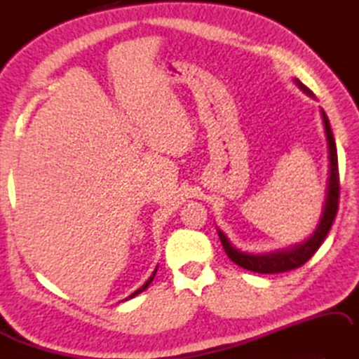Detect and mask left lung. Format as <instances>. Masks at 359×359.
Returning <instances> with one entry per match:
<instances>
[{
	"instance_id": "obj_1",
	"label": "left lung",
	"mask_w": 359,
	"mask_h": 359,
	"mask_svg": "<svg viewBox=\"0 0 359 359\" xmlns=\"http://www.w3.org/2000/svg\"><path fill=\"white\" fill-rule=\"evenodd\" d=\"M297 84L304 90L306 94L312 95L311 90L308 88H304L298 80H297ZM322 117H323L325 133H327V141H328L330 177L327 184L328 185L327 201H325L320 223H318L314 236L309 237V240H306L304 243L295 245L293 248H289V250L269 252V254H257V256H254V254H245V252L237 251L236 248L229 243V240H227L224 233L218 229L221 245H223L227 257H229L233 264L242 266V269L254 271V273H260V275H273V273H284V271L295 270L298 266H302L308 262V260L317 252L318 248H320L323 240L327 238L339 208V168H337V151H336L334 136H333V132H331L328 116L325 114L323 109H322Z\"/></svg>"
}]
</instances>
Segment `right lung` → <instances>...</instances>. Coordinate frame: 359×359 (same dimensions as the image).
<instances>
[{"label":"right lung","mask_w":359,"mask_h":359,"mask_svg":"<svg viewBox=\"0 0 359 359\" xmlns=\"http://www.w3.org/2000/svg\"><path fill=\"white\" fill-rule=\"evenodd\" d=\"M157 269H158V266H157ZM157 269H155V270H154V273H152V276L147 279V281H146V284H144V285H142V287H141V289H138V290H136V292H133V293H132V295H130L128 298H133V297H136V295H138V293H141L142 290H146V289L149 287V284H151V283H152V279L155 278V273H157ZM128 298H126V299H128Z\"/></svg>","instance_id":"1"}]
</instances>
